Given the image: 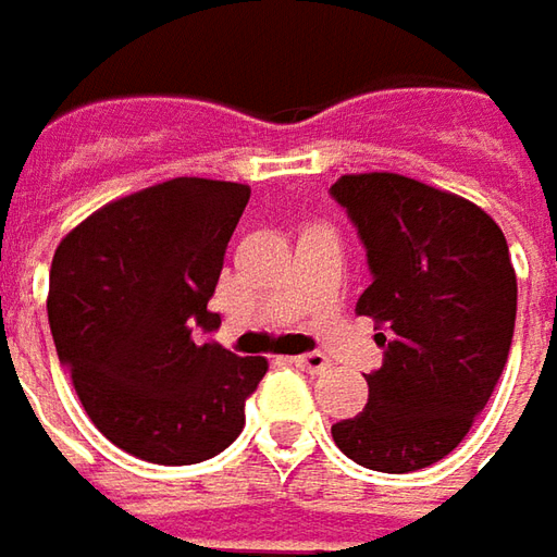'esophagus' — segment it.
<instances>
[{"label":"esophagus","mask_w":557,"mask_h":557,"mask_svg":"<svg viewBox=\"0 0 557 557\" xmlns=\"http://www.w3.org/2000/svg\"><path fill=\"white\" fill-rule=\"evenodd\" d=\"M300 371H306V374H322V371H327V358L322 356V352H306V356H294L290 358Z\"/></svg>","instance_id":"esophagus-1"}]
</instances>
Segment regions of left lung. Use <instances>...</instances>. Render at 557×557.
I'll return each mask as SVG.
<instances>
[{
	"mask_svg": "<svg viewBox=\"0 0 557 557\" xmlns=\"http://www.w3.org/2000/svg\"><path fill=\"white\" fill-rule=\"evenodd\" d=\"M331 196L368 248L374 282L358 315L376 322L383 368L361 413L331 426L364 469L405 475L447 457L506 368L515 331L512 257L491 214L405 174H343Z\"/></svg>",
	"mask_w": 557,
	"mask_h": 557,
	"instance_id": "left-lung-1",
	"label": "left lung"
}]
</instances>
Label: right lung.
<instances>
[{
  "label": "right lung",
  "mask_w": 557,
  "mask_h": 557,
  "mask_svg": "<svg viewBox=\"0 0 557 557\" xmlns=\"http://www.w3.org/2000/svg\"><path fill=\"white\" fill-rule=\"evenodd\" d=\"M251 186L174 177L103 205L51 260L48 322L85 413L115 447L159 466L220 454L245 429L263 356L196 343Z\"/></svg>",
  "instance_id": "1"
}]
</instances>
